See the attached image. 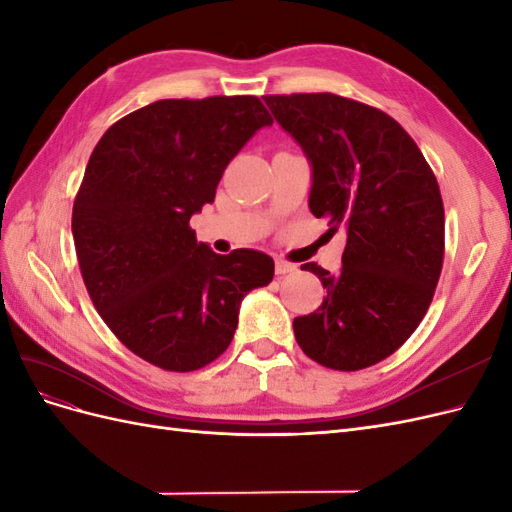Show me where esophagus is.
<instances>
[{
    "label": "esophagus",
    "instance_id": "obj_1",
    "mask_svg": "<svg viewBox=\"0 0 512 512\" xmlns=\"http://www.w3.org/2000/svg\"><path fill=\"white\" fill-rule=\"evenodd\" d=\"M297 271V265H292V262L284 260V258H275V273L277 275H286V273H294Z\"/></svg>",
    "mask_w": 512,
    "mask_h": 512
}]
</instances>
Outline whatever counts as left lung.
<instances>
[{"instance_id":"8db88e82","label":"left lung","mask_w":512,"mask_h":512,"mask_svg":"<svg viewBox=\"0 0 512 512\" xmlns=\"http://www.w3.org/2000/svg\"><path fill=\"white\" fill-rule=\"evenodd\" d=\"M277 123L312 164L309 211L344 228L342 271L316 262L327 297L294 318L309 359L356 371L391 356L427 314L444 260V205L436 175L399 123L335 94L265 96Z\"/></svg>"}]
</instances>
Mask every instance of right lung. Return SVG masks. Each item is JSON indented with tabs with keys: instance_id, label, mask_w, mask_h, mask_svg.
<instances>
[{
	"instance_id": "right-lung-1",
	"label": "right lung",
	"mask_w": 512,
	"mask_h": 512,
	"mask_svg": "<svg viewBox=\"0 0 512 512\" xmlns=\"http://www.w3.org/2000/svg\"><path fill=\"white\" fill-rule=\"evenodd\" d=\"M273 119L256 96L158 100L113 123L87 162L72 235L83 282L119 342L166 371L230 346L239 305L273 280V258L196 241L228 162Z\"/></svg>"
}]
</instances>
